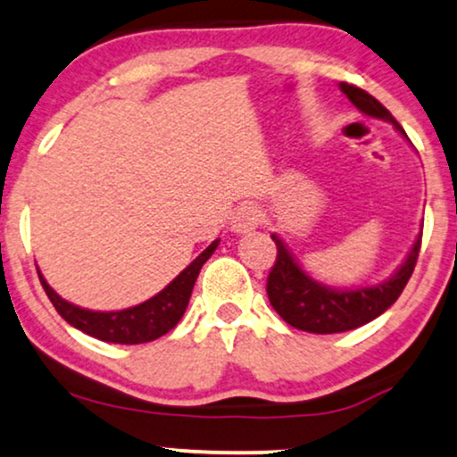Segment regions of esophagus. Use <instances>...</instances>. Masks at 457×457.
Returning a JSON list of instances; mask_svg holds the SVG:
<instances>
[{"label": "esophagus", "mask_w": 457, "mask_h": 457, "mask_svg": "<svg viewBox=\"0 0 457 457\" xmlns=\"http://www.w3.org/2000/svg\"><path fill=\"white\" fill-rule=\"evenodd\" d=\"M233 228L235 233H239V235H244V233H250V230H254L258 224H261V210H258V207H254V205H244V207H239L237 210V213H235L233 216Z\"/></svg>", "instance_id": "esophagus-1"}]
</instances>
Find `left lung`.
Returning a JSON list of instances; mask_svg holds the SVG:
<instances>
[{
	"instance_id": "1",
	"label": "left lung",
	"mask_w": 457,
	"mask_h": 457,
	"mask_svg": "<svg viewBox=\"0 0 457 457\" xmlns=\"http://www.w3.org/2000/svg\"><path fill=\"white\" fill-rule=\"evenodd\" d=\"M341 91L352 101L362 114L370 118H381V120L392 122L396 131L407 137L404 129L394 120V116L384 105L362 88L353 84L341 82ZM278 245V258L267 278V295L279 318L298 330L315 332V335H332V332L353 330L358 326L369 324L370 320L379 318L387 307L396 303L401 292L413 273L415 262H418L421 233L411 247L407 261L401 264L396 273L384 284L370 286V288L356 290H335L328 286L318 284L298 267L295 256L290 254L288 247L284 245L278 235H271Z\"/></svg>"
}]
</instances>
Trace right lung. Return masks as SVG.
Wrapping results in <instances>:
<instances>
[{"label":"right lung","instance_id":"add662e5","mask_svg":"<svg viewBox=\"0 0 457 457\" xmlns=\"http://www.w3.org/2000/svg\"><path fill=\"white\" fill-rule=\"evenodd\" d=\"M218 241L220 239L207 245L159 295L139 303L135 307L122 309V312H91V309L71 305V303H67L65 298H61L50 288L42 273L37 271V275L50 303H53L61 318L67 324H71L73 328L87 332V335H91L99 341L120 343V345H137V343H148L167 335L182 320L186 307H188L190 295H193L195 281L199 278L201 267L213 254V250L218 247Z\"/></svg>","mask_w":457,"mask_h":457}]
</instances>
